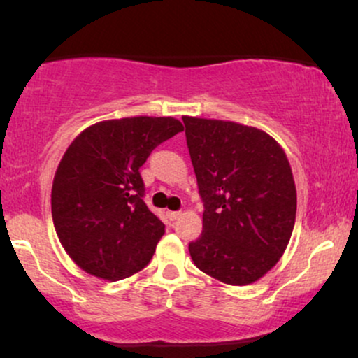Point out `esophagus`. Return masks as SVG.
I'll use <instances>...</instances> for the list:
<instances>
[{"label": "esophagus", "instance_id": "1", "mask_svg": "<svg viewBox=\"0 0 358 358\" xmlns=\"http://www.w3.org/2000/svg\"><path fill=\"white\" fill-rule=\"evenodd\" d=\"M180 215H182V212H180V210H170V212H168V217H170V220H176Z\"/></svg>", "mask_w": 358, "mask_h": 358}]
</instances>
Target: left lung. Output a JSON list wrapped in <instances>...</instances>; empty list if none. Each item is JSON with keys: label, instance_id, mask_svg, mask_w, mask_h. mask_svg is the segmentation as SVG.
Instances as JSON below:
<instances>
[{"label": "left lung", "instance_id": "obj_1", "mask_svg": "<svg viewBox=\"0 0 358 358\" xmlns=\"http://www.w3.org/2000/svg\"><path fill=\"white\" fill-rule=\"evenodd\" d=\"M183 124L205 208L190 256L225 285H250L276 264L293 232L296 187L289 162L256 127L188 116Z\"/></svg>", "mask_w": 358, "mask_h": 358}]
</instances>
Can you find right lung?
I'll list each match as a JSON object with an SVG mask.
<instances>
[{"label":"right lung","instance_id":"add662e5","mask_svg":"<svg viewBox=\"0 0 358 358\" xmlns=\"http://www.w3.org/2000/svg\"><path fill=\"white\" fill-rule=\"evenodd\" d=\"M183 131L173 117H124L87 127L67 148L52 187L57 236L85 273L117 281L153 257L165 224L145 203L139 168Z\"/></svg>","mask_w":358,"mask_h":358}]
</instances>
